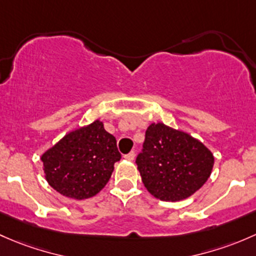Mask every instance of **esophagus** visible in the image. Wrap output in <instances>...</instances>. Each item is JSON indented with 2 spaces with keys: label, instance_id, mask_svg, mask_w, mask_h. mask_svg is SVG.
Segmentation results:
<instances>
[{
  "label": "esophagus",
  "instance_id": "34e87169",
  "mask_svg": "<svg viewBox=\"0 0 256 256\" xmlns=\"http://www.w3.org/2000/svg\"><path fill=\"white\" fill-rule=\"evenodd\" d=\"M124 158L127 160H129V162H133L134 158H136V154H134V152H129V154L124 155Z\"/></svg>",
  "mask_w": 256,
  "mask_h": 256
}]
</instances>
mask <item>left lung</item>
Listing matches in <instances>:
<instances>
[{
  "label": "left lung",
  "mask_w": 256,
  "mask_h": 256,
  "mask_svg": "<svg viewBox=\"0 0 256 256\" xmlns=\"http://www.w3.org/2000/svg\"><path fill=\"white\" fill-rule=\"evenodd\" d=\"M136 165L150 194L165 202H178L207 182L214 156L198 139L159 122L148 127Z\"/></svg>",
  "instance_id": "left-lung-1"
}]
</instances>
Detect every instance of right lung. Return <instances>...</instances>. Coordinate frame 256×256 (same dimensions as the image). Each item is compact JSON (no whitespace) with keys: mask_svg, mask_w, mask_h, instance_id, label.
I'll use <instances>...</instances> for the list:
<instances>
[{"mask_svg":"<svg viewBox=\"0 0 256 256\" xmlns=\"http://www.w3.org/2000/svg\"><path fill=\"white\" fill-rule=\"evenodd\" d=\"M120 159L117 140L100 120L65 134L40 158L46 182L78 201L98 194Z\"/></svg>","mask_w":256,"mask_h":256,"instance_id":"1","label":"right lung"}]
</instances>
